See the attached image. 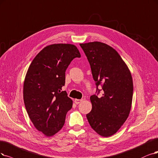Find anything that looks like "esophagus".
Returning a JSON list of instances; mask_svg holds the SVG:
<instances>
[{
    "mask_svg": "<svg viewBox=\"0 0 158 158\" xmlns=\"http://www.w3.org/2000/svg\"><path fill=\"white\" fill-rule=\"evenodd\" d=\"M82 101H83V100H79V99H75V100H74V102H75L76 104H79V103H80Z\"/></svg>",
    "mask_w": 158,
    "mask_h": 158,
    "instance_id": "1",
    "label": "esophagus"
}]
</instances>
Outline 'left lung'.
<instances>
[{"label":"left lung","mask_w":158,"mask_h":158,"mask_svg":"<svg viewBox=\"0 0 158 158\" xmlns=\"http://www.w3.org/2000/svg\"><path fill=\"white\" fill-rule=\"evenodd\" d=\"M88 59L98 94L90 96L92 108L86 114L91 126L99 135H114L130 114L133 85L131 74L118 52L106 44L94 42L81 44ZM99 85L102 89H97Z\"/></svg>","instance_id":"8db88e82"}]
</instances>
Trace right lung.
<instances>
[{"mask_svg":"<svg viewBox=\"0 0 158 158\" xmlns=\"http://www.w3.org/2000/svg\"><path fill=\"white\" fill-rule=\"evenodd\" d=\"M76 57L81 54L75 45L52 44L35 56L28 69L23 85L25 108L35 127L47 137L62 129L72 107L73 101L62 87L66 70Z\"/></svg>","mask_w":158,"mask_h":158,"instance_id":"right-lung-1","label":"right lung"}]
</instances>
